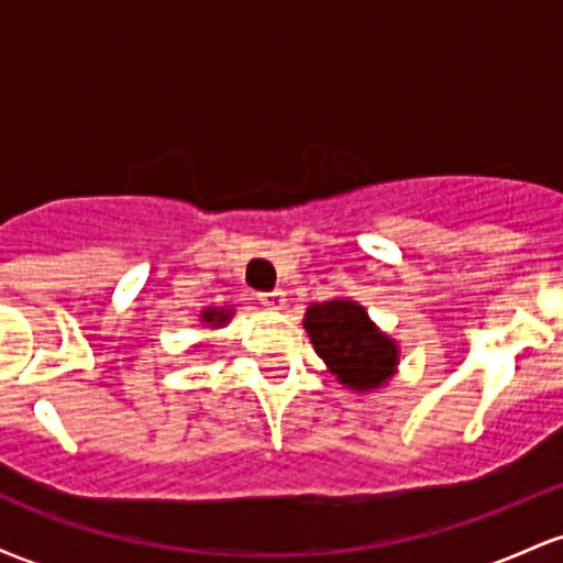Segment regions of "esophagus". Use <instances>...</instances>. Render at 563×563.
Segmentation results:
<instances>
[{
  "instance_id": "obj_1",
  "label": "esophagus",
  "mask_w": 563,
  "mask_h": 563,
  "mask_svg": "<svg viewBox=\"0 0 563 563\" xmlns=\"http://www.w3.org/2000/svg\"><path fill=\"white\" fill-rule=\"evenodd\" d=\"M260 301L264 303V307H269V309H280L283 303H286V290H280V288H275V290H262Z\"/></svg>"
}]
</instances>
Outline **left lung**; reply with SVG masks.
<instances>
[{"instance_id": "left-lung-1", "label": "left lung", "mask_w": 563, "mask_h": 563, "mask_svg": "<svg viewBox=\"0 0 563 563\" xmlns=\"http://www.w3.org/2000/svg\"><path fill=\"white\" fill-rule=\"evenodd\" d=\"M314 352L349 389H376L394 373L397 346L354 301L312 303L303 318Z\"/></svg>"}]
</instances>
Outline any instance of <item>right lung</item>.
<instances>
[{"mask_svg":"<svg viewBox=\"0 0 563 563\" xmlns=\"http://www.w3.org/2000/svg\"><path fill=\"white\" fill-rule=\"evenodd\" d=\"M228 318H230V312L224 314L222 309H206V312H203V320L206 322H214V325H222V322L228 320Z\"/></svg>","mask_w":563,"mask_h":563,"instance_id":"right-lung-1","label":"right lung"}]
</instances>
